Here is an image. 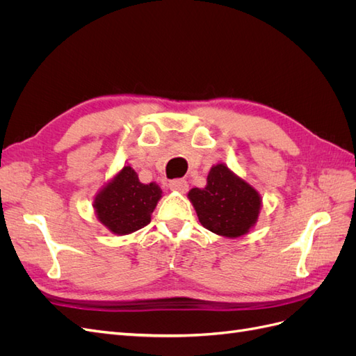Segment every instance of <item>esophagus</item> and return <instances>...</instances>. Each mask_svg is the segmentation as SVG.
<instances>
[{"instance_id":"esophagus-1","label":"esophagus","mask_w":356,"mask_h":356,"mask_svg":"<svg viewBox=\"0 0 356 356\" xmlns=\"http://www.w3.org/2000/svg\"><path fill=\"white\" fill-rule=\"evenodd\" d=\"M169 188L178 191V193H186L188 190V184L186 179H174L169 182Z\"/></svg>"}]
</instances>
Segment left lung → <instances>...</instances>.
Returning a JSON list of instances; mask_svg holds the SVG:
<instances>
[{"label": "left lung", "instance_id": "left-lung-1", "mask_svg": "<svg viewBox=\"0 0 356 356\" xmlns=\"http://www.w3.org/2000/svg\"><path fill=\"white\" fill-rule=\"evenodd\" d=\"M204 188H191L188 199L200 224L224 238H241L257 222L261 197L222 163L211 168Z\"/></svg>", "mask_w": 356, "mask_h": 356}]
</instances>
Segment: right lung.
<instances>
[{"mask_svg":"<svg viewBox=\"0 0 356 356\" xmlns=\"http://www.w3.org/2000/svg\"><path fill=\"white\" fill-rule=\"evenodd\" d=\"M161 197L154 182L143 184L131 166H124L95 197L98 220L114 234H129L152 221V213Z\"/></svg>","mask_w":356,"mask_h":356,"instance_id":"obj_1","label":"right lung"}]
</instances>
